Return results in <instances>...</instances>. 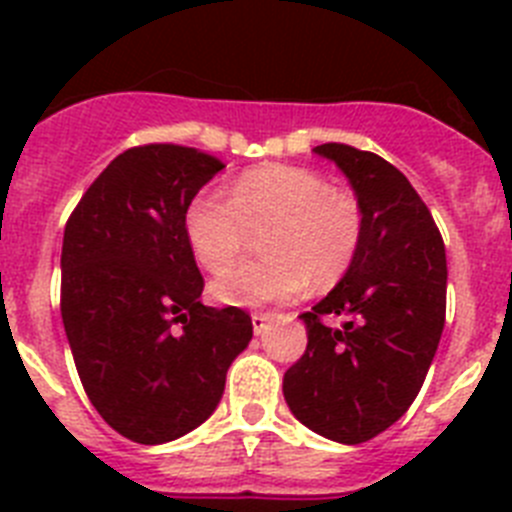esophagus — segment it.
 <instances>
[{"instance_id":"1","label":"esophagus","mask_w":512,"mask_h":512,"mask_svg":"<svg viewBox=\"0 0 512 512\" xmlns=\"http://www.w3.org/2000/svg\"><path fill=\"white\" fill-rule=\"evenodd\" d=\"M271 318H274V315H271V312H253V315H251L253 330H256V333H264L266 325L271 323Z\"/></svg>"}]
</instances>
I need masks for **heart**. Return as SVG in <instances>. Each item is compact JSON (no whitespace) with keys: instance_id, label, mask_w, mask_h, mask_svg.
<instances>
[{"instance_id":"obj_1","label":"heart","mask_w":512,"mask_h":512,"mask_svg":"<svg viewBox=\"0 0 512 512\" xmlns=\"http://www.w3.org/2000/svg\"><path fill=\"white\" fill-rule=\"evenodd\" d=\"M364 207L346 189H333L305 166H256L243 171L230 194L207 189L189 202L184 230L194 259L220 274L243 253L251 233L261 238V264L235 266L210 284L225 307L289 302L307 282L328 289L346 277L364 243Z\"/></svg>"}]
</instances>
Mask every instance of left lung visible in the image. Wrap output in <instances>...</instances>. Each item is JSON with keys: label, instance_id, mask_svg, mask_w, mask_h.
<instances>
[{"label": "left lung", "instance_id": "1", "mask_svg": "<svg viewBox=\"0 0 512 512\" xmlns=\"http://www.w3.org/2000/svg\"><path fill=\"white\" fill-rule=\"evenodd\" d=\"M312 151L346 174L364 207V243L328 295L302 312L307 348L284 374L289 410L318 436L364 443L418 397L446 320V248L408 176L343 143ZM344 318L341 329L322 323Z\"/></svg>", "mask_w": 512, "mask_h": 512}]
</instances>
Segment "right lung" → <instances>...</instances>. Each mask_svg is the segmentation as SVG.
I'll return each instance as SVG.
<instances>
[{
  "instance_id": "right-lung-1",
  "label": "right lung",
  "mask_w": 512,
  "mask_h": 512,
  "mask_svg": "<svg viewBox=\"0 0 512 512\" xmlns=\"http://www.w3.org/2000/svg\"><path fill=\"white\" fill-rule=\"evenodd\" d=\"M223 161L174 143L128 148L71 212L61 318L84 392L120 436L174 441L215 413L253 336L238 307H205L184 230L189 202Z\"/></svg>"
}]
</instances>
